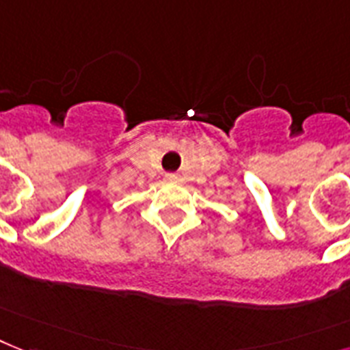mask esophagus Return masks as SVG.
Listing matches in <instances>:
<instances>
[{"label": "esophagus", "instance_id": "1", "mask_svg": "<svg viewBox=\"0 0 350 350\" xmlns=\"http://www.w3.org/2000/svg\"><path fill=\"white\" fill-rule=\"evenodd\" d=\"M166 178L167 180H175V178H177V175H175V173H167Z\"/></svg>", "mask_w": 350, "mask_h": 350}]
</instances>
